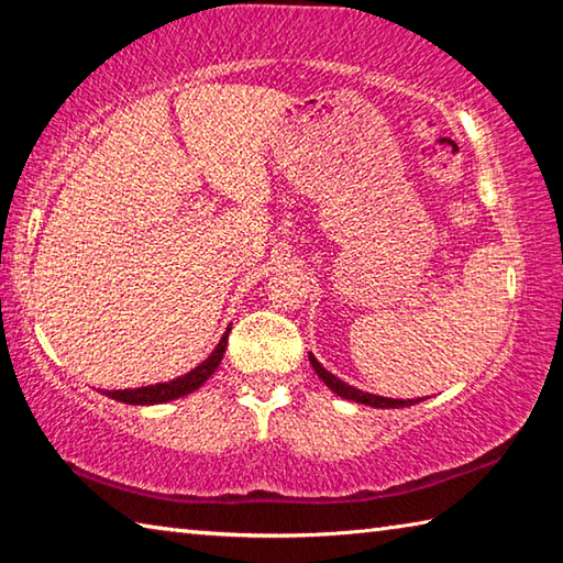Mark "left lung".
Returning <instances> with one entry per match:
<instances>
[{
	"instance_id": "left-lung-1",
	"label": "left lung",
	"mask_w": 563,
	"mask_h": 563,
	"mask_svg": "<svg viewBox=\"0 0 563 563\" xmlns=\"http://www.w3.org/2000/svg\"><path fill=\"white\" fill-rule=\"evenodd\" d=\"M310 365L316 369L318 377L325 383L332 393L342 399H352V402H360V405H369V407H377V409H397V407H409V405H417L419 399H389V397H379V395H369V393H362V389L352 387L347 383H342L340 377H335L332 373H328L325 367L320 365V362L312 357L310 352Z\"/></svg>"
}]
</instances>
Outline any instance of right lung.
<instances>
[{
	"instance_id": "right-lung-1",
	"label": "right lung",
	"mask_w": 563,
	"mask_h": 563,
	"mask_svg": "<svg viewBox=\"0 0 563 563\" xmlns=\"http://www.w3.org/2000/svg\"><path fill=\"white\" fill-rule=\"evenodd\" d=\"M228 332H231V328L225 330V335L221 338V342H218L211 355H208L201 365L190 369V373H186L184 377L170 379V383L136 387V389H107L103 395L117 399V402H126V405H161V402H168V399H178L184 395H190L194 389L201 387L206 379L216 373L218 365H221L223 352L228 345Z\"/></svg>"
}]
</instances>
